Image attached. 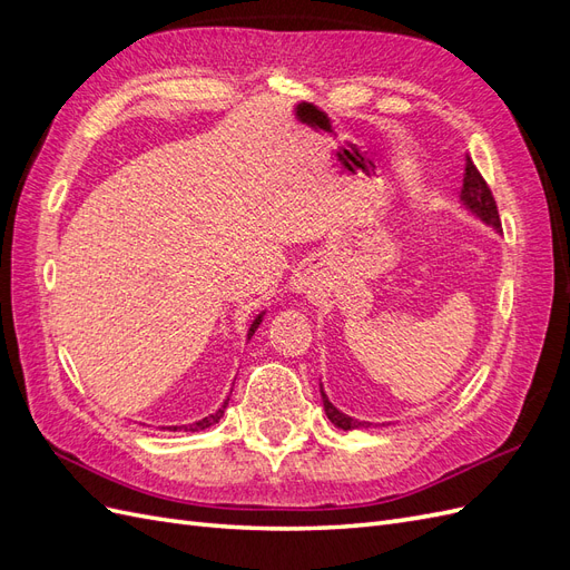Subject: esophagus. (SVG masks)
I'll return each instance as SVG.
<instances>
[{
	"label": "esophagus",
	"instance_id": "1",
	"mask_svg": "<svg viewBox=\"0 0 570 570\" xmlns=\"http://www.w3.org/2000/svg\"><path fill=\"white\" fill-rule=\"evenodd\" d=\"M304 285H306V283H299V285H297V289H299V287H304Z\"/></svg>",
	"mask_w": 570,
	"mask_h": 570
}]
</instances>
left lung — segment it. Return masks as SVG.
<instances>
[{"mask_svg":"<svg viewBox=\"0 0 570 570\" xmlns=\"http://www.w3.org/2000/svg\"><path fill=\"white\" fill-rule=\"evenodd\" d=\"M461 199L473 214H478L482 220L490 223V226H494L497 230H502V220H499V212H497V202H494L492 189L485 183V178L480 176V170L475 168V164H473L469 154H465V174H463ZM321 396H323V406H325L327 419H331L340 430H354V428H368L371 425V423H361L352 416H344L342 411H337L331 402H327L323 387H321Z\"/></svg>","mask_w":570,"mask_h":570,"instance_id":"left-lung-1","label":"left lung"}]
</instances>
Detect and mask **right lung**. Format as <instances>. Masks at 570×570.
<instances>
[{"label":"right lung","instance_id":"obj_1","mask_svg":"<svg viewBox=\"0 0 570 570\" xmlns=\"http://www.w3.org/2000/svg\"><path fill=\"white\" fill-rule=\"evenodd\" d=\"M258 323H262V316H258V318L252 323V327H249V337L254 335V331L258 327ZM226 404H228V402H226ZM226 404H223V409H226ZM223 409H218L216 413H212V416H206V419H202V421H197V423L180 425V428H168V430H185V433H197V430H206V428H212L214 423H218V421H220V416H223Z\"/></svg>","mask_w":570,"mask_h":570}]
</instances>
